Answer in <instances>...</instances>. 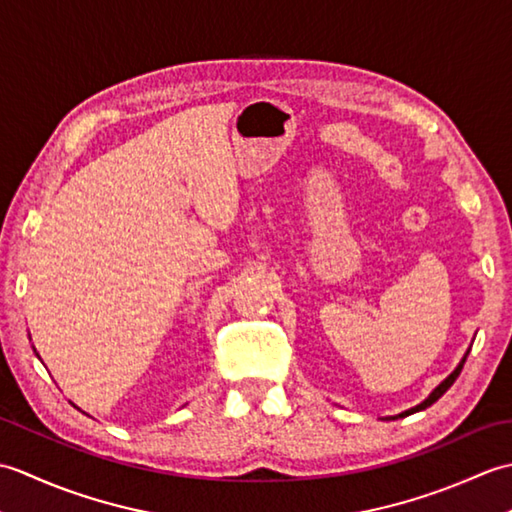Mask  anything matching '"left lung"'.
<instances>
[{"instance_id":"1","label":"left lung","mask_w":512,"mask_h":512,"mask_svg":"<svg viewBox=\"0 0 512 512\" xmlns=\"http://www.w3.org/2000/svg\"><path fill=\"white\" fill-rule=\"evenodd\" d=\"M466 356H469V354H466ZM466 356L462 358V363L458 365V367H455V372L449 376V378H444L442 380V383L436 387V389H433L431 391V396L427 398V400H424V402H420V405L418 407H413V409H409V411H405V413H400V418H405V416H411V413H416V411H420V409H427V407H431L433 405V402H436L442 394H444V391H447L453 383H455V378H458L460 376V372H462V367H464V363H466ZM398 418V416H396Z\"/></svg>"}]
</instances>
